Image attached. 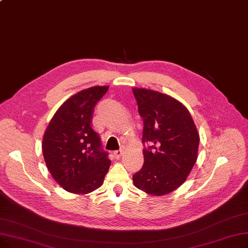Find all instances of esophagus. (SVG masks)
<instances>
[{"label": "esophagus", "instance_id": "1", "mask_svg": "<svg viewBox=\"0 0 248 248\" xmlns=\"http://www.w3.org/2000/svg\"><path fill=\"white\" fill-rule=\"evenodd\" d=\"M123 149H120V150H116V151H114L113 152V156H114V158L115 159H120L121 157H122V155H123Z\"/></svg>", "mask_w": 248, "mask_h": 248}]
</instances>
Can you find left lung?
<instances>
[{
	"label": "left lung",
	"mask_w": 248,
	"mask_h": 248,
	"mask_svg": "<svg viewBox=\"0 0 248 248\" xmlns=\"http://www.w3.org/2000/svg\"><path fill=\"white\" fill-rule=\"evenodd\" d=\"M143 118L144 165L133 175L134 185L152 196L178 188L197 162L200 136L186 107L169 95L133 88Z\"/></svg>",
	"instance_id": "1"
}]
</instances>
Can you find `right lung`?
<instances>
[{
  "label": "right lung",
  "mask_w": 248,
  "mask_h": 248,
  "mask_svg": "<svg viewBox=\"0 0 248 248\" xmlns=\"http://www.w3.org/2000/svg\"><path fill=\"white\" fill-rule=\"evenodd\" d=\"M108 86H94L64 101L49 122L42 153L49 173L72 193L86 195L100 187L110 166L108 154L92 128L94 107Z\"/></svg>",
  "instance_id": "right-lung-1"
}]
</instances>
